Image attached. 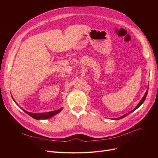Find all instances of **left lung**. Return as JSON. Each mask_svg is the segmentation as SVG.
<instances>
[{
  "mask_svg": "<svg viewBox=\"0 0 158 158\" xmlns=\"http://www.w3.org/2000/svg\"><path fill=\"white\" fill-rule=\"evenodd\" d=\"M147 93H148V89L146 91V92H145V95H144V96L143 97V98H142V100L140 101V102L138 103V104L135 107V108L132 110V111H129V113H126V114H125L124 115H123V116H122V117H118V118H114V120H120V119H122V118H123V117H126L127 115H128V114H129L131 113H132V112H133L134 111H135L136 109H138V107L142 105L143 103V102L145 101V98H146V97H147Z\"/></svg>",
  "mask_w": 158,
  "mask_h": 158,
  "instance_id": "8db88e82",
  "label": "left lung"
}]
</instances>
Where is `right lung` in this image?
<instances>
[{"label": "right lung", "instance_id": "1", "mask_svg": "<svg viewBox=\"0 0 158 158\" xmlns=\"http://www.w3.org/2000/svg\"><path fill=\"white\" fill-rule=\"evenodd\" d=\"M13 98V97H12ZM14 102L17 104L19 106V104L16 102V101L14 100V98H13ZM20 108L25 112L27 114H29V116H31V117L35 119H36V120H45V119H47V118H51L52 117H54V115L57 114V113H59L61 110H62V107L59 110H54V111H49V112H45V113H30V112H28L26 110H24L23 109H22V107H20Z\"/></svg>", "mask_w": 158, "mask_h": 158}]
</instances>
